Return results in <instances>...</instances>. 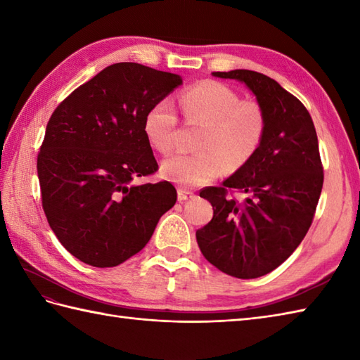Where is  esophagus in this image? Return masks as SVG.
<instances>
[{"label": "esophagus", "instance_id": "34e87169", "mask_svg": "<svg viewBox=\"0 0 360 360\" xmlns=\"http://www.w3.org/2000/svg\"><path fill=\"white\" fill-rule=\"evenodd\" d=\"M195 195L192 192H188V190H184V188H179L178 190V201H187V200H192Z\"/></svg>", "mask_w": 360, "mask_h": 360}]
</instances>
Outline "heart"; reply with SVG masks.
Wrapping results in <instances>:
<instances>
[{
    "label": "heart",
    "mask_w": 360,
    "mask_h": 360,
    "mask_svg": "<svg viewBox=\"0 0 360 360\" xmlns=\"http://www.w3.org/2000/svg\"><path fill=\"white\" fill-rule=\"evenodd\" d=\"M179 106L188 122L204 125L198 155H173L160 164L168 181L196 187L217 179L226 170L248 164L266 131V116L255 101H241L232 88L205 80L179 96ZM178 116L168 101H159L145 112L143 134L159 153L172 151Z\"/></svg>",
    "instance_id": "heart-1"
}]
</instances>
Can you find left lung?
I'll list each match as a JSON object with an SVG mask.
<instances>
[{
	"label": "left lung",
	"mask_w": 360,
	"mask_h": 360,
	"mask_svg": "<svg viewBox=\"0 0 360 360\" xmlns=\"http://www.w3.org/2000/svg\"><path fill=\"white\" fill-rule=\"evenodd\" d=\"M212 74L238 80L254 93L266 131L254 158L223 187L201 190L213 218L196 232V241L221 272L257 278L292 254L314 218L323 186L317 133L303 103L274 79L249 70ZM227 189H238L247 200L236 203Z\"/></svg>",
	"instance_id": "1"
}]
</instances>
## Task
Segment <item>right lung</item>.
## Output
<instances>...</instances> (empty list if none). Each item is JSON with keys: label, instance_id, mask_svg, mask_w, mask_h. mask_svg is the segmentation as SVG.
<instances>
[{"label": "right lung", "instance_id": "right-lung-1", "mask_svg": "<svg viewBox=\"0 0 360 360\" xmlns=\"http://www.w3.org/2000/svg\"><path fill=\"white\" fill-rule=\"evenodd\" d=\"M179 85L178 74L114 63L52 112L37 159L41 204L52 232L80 262L124 263L174 205L170 182L134 181L158 170L145 112Z\"/></svg>", "mask_w": 360, "mask_h": 360}]
</instances>
